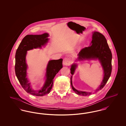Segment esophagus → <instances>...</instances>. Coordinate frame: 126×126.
Here are the masks:
<instances>
[{"label": "esophagus", "mask_w": 126, "mask_h": 126, "mask_svg": "<svg viewBox=\"0 0 126 126\" xmlns=\"http://www.w3.org/2000/svg\"><path fill=\"white\" fill-rule=\"evenodd\" d=\"M71 63L70 60L68 58H65L64 59L63 61V64L65 66H69Z\"/></svg>", "instance_id": "obj_1"}]
</instances>
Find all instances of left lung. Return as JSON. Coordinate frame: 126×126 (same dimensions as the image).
Segmentation results:
<instances>
[{"instance_id":"obj_1","label":"left lung","mask_w":126,"mask_h":126,"mask_svg":"<svg viewBox=\"0 0 126 126\" xmlns=\"http://www.w3.org/2000/svg\"><path fill=\"white\" fill-rule=\"evenodd\" d=\"M78 58L76 61L84 60H98L103 70V77L102 82L94 92L101 90L105 86L110 78L111 70L112 54L110 49L107 40L104 36L98 32H94L92 35V41L90 46L81 50L79 52ZM78 66V64L74 63L71 65L70 72L72 75L70 83L73 90L78 95L82 96L89 95L92 92L79 91L75 89L72 84V77Z\"/></svg>"}]
</instances>
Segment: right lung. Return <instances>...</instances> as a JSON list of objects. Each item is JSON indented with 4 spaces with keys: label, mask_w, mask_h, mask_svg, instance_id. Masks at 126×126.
I'll use <instances>...</instances> for the list:
<instances>
[{
    "label": "right lung",
    "mask_w": 126,
    "mask_h": 126,
    "mask_svg": "<svg viewBox=\"0 0 126 126\" xmlns=\"http://www.w3.org/2000/svg\"><path fill=\"white\" fill-rule=\"evenodd\" d=\"M48 36V33L40 35H27L19 44L16 53V76L24 90L35 96H44L49 93L53 86L54 77L63 67L62 59L49 60L46 69L45 82L40 90H34L27 78L28 65L26 62L27 51L33 48H42V46H45L49 40Z\"/></svg>",
    "instance_id": "obj_1"
}]
</instances>
